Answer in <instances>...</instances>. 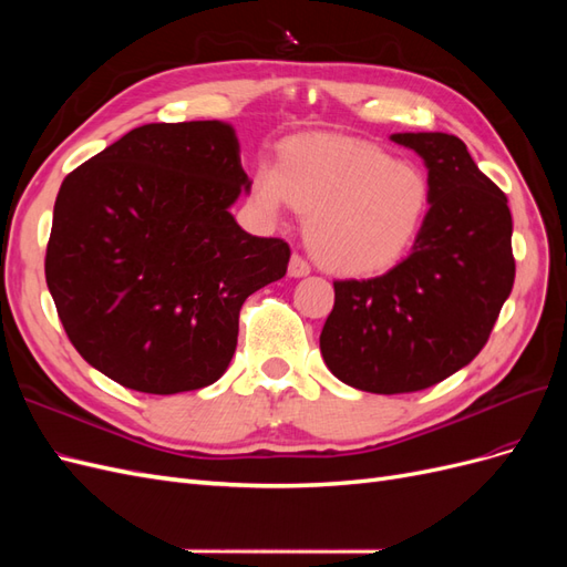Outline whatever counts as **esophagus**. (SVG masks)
Returning <instances> with one entry per match:
<instances>
[{"instance_id": "34e87169", "label": "esophagus", "mask_w": 567, "mask_h": 567, "mask_svg": "<svg viewBox=\"0 0 567 567\" xmlns=\"http://www.w3.org/2000/svg\"><path fill=\"white\" fill-rule=\"evenodd\" d=\"M310 271H312V267L307 265L305 257H300V255L290 257V262H288V274H290V277L300 279V277H307V274H310Z\"/></svg>"}]
</instances>
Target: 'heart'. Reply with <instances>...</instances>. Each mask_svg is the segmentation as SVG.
<instances>
[{
  "instance_id": "1",
  "label": "heart",
  "mask_w": 567,
  "mask_h": 567,
  "mask_svg": "<svg viewBox=\"0 0 567 567\" xmlns=\"http://www.w3.org/2000/svg\"><path fill=\"white\" fill-rule=\"evenodd\" d=\"M248 194L267 219L288 205L305 213L312 255L346 277H369L400 262L431 208V182L419 165L338 136L286 144L279 165H255Z\"/></svg>"
}]
</instances>
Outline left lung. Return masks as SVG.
Wrapping results in <instances>:
<instances>
[{"label": "left lung", "instance_id": "1", "mask_svg": "<svg viewBox=\"0 0 567 567\" xmlns=\"http://www.w3.org/2000/svg\"><path fill=\"white\" fill-rule=\"evenodd\" d=\"M427 167L431 208L411 255L373 279L333 281L319 348L336 379L357 390H425L471 364L516 279L508 198L458 136L392 134Z\"/></svg>", "mask_w": 567, "mask_h": 567}]
</instances>
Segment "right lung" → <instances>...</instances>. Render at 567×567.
Instances as JSON below:
<instances>
[{
  "instance_id": "add662e5",
  "label": "right lung",
  "mask_w": 567,
  "mask_h": 567,
  "mask_svg": "<svg viewBox=\"0 0 567 567\" xmlns=\"http://www.w3.org/2000/svg\"><path fill=\"white\" fill-rule=\"evenodd\" d=\"M248 186L219 120L142 125L63 179L44 274L84 362L148 394L227 371L241 305L290 260L281 238L236 225Z\"/></svg>"
}]
</instances>
